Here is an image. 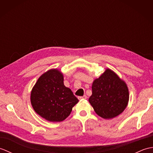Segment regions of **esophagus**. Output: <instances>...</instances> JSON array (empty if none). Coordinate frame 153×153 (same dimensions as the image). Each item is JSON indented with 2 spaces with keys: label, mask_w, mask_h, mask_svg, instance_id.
I'll use <instances>...</instances> for the list:
<instances>
[{
  "label": "esophagus",
  "mask_w": 153,
  "mask_h": 153,
  "mask_svg": "<svg viewBox=\"0 0 153 153\" xmlns=\"http://www.w3.org/2000/svg\"><path fill=\"white\" fill-rule=\"evenodd\" d=\"M87 99V96L86 95H83L82 97H79L78 99L79 100H82V99Z\"/></svg>",
  "instance_id": "34e87169"
}]
</instances>
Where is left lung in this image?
<instances>
[{
	"instance_id": "8db88e82",
	"label": "left lung",
	"mask_w": 153,
	"mask_h": 153,
	"mask_svg": "<svg viewBox=\"0 0 153 153\" xmlns=\"http://www.w3.org/2000/svg\"><path fill=\"white\" fill-rule=\"evenodd\" d=\"M128 85L113 70L106 68L93 81L89 102L97 115L111 119L123 112L128 105Z\"/></svg>"
}]
</instances>
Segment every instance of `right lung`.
Segmentation results:
<instances>
[{"mask_svg": "<svg viewBox=\"0 0 153 153\" xmlns=\"http://www.w3.org/2000/svg\"><path fill=\"white\" fill-rule=\"evenodd\" d=\"M31 104L35 112L48 122H62L70 116L79 102L64 84V76L57 68L47 71L32 88Z\"/></svg>", "mask_w": 153, "mask_h": 153, "instance_id": "right-lung-1", "label": "right lung"}]
</instances>
